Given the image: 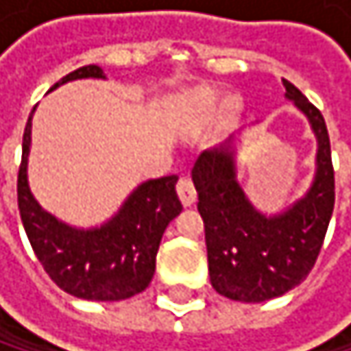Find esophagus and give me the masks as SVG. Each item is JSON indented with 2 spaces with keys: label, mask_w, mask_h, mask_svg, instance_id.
<instances>
[{
  "label": "esophagus",
  "mask_w": 351,
  "mask_h": 351,
  "mask_svg": "<svg viewBox=\"0 0 351 351\" xmlns=\"http://www.w3.org/2000/svg\"><path fill=\"white\" fill-rule=\"evenodd\" d=\"M177 193L183 202V206H193V202H195V187L189 179H181L179 185H177Z\"/></svg>",
  "instance_id": "esophagus-1"
}]
</instances>
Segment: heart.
<instances>
[{
  "instance_id": "obj_1",
  "label": "heart",
  "mask_w": 351,
  "mask_h": 351,
  "mask_svg": "<svg viewBox=\"0 0 351 351\" xmlns=\"http://www.w3.org/2000/svg\"><path fill=\"white\" fill-rule=\"evenodd\" d=\"M183 111L193 126L206 124L215 113L221 126H232L242 111V99L238 94H227L221 99V94L213 88H195L183 99Z\"/></svg>"
}]
</instances>
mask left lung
Returning a JSON list of instances; mask_svg holds the SVG:
<instances>
[{"label": "left lung", "mask_w": 351, "mask_h": 351, "mask_svg": "<svg viewBox=\"0 0 351 351\" xmlns=\"http://www.w3.org/2000/svg\"><path fill=\"white\" fill-rule=\"evenodd\" d=\"M282 86L316 138L314 179L301 197L276 213L252 204L236 168L244 128L202 152L191 168L197 210L204 219L210 285L219 295L244 303H263L301 285L318 259L335 206L324 117L291 82L282 80Z\"/></svg>", "instance_id": "obj_1"}]
</instances>
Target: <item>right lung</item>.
I'll return each mask as SVG.
<instances>
[{
	"label": "right lung",
	"mask_w": 351,
	"mask_h": 351,
	"mask_svg": "<svg viewBox=\"0 0 351 351\" xmlns=\"http://www.w3.org/2000/svg\"><path fill=\"white\" fill-rule=\"evenodd\" d=\"M75 80H105L99 64H86L56 82L52 90ZM33 113L23 134L19 170V210L35 257L56 287L88 301H122L143 293L154 278L156 254L168 223L183 206L177 174L136 185L107 221L92 227L64 223L35 199L29 185Z\"/></svg>",
	"instance_id": "1"
}]
</instances>
